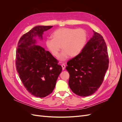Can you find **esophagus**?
<instances>
[{
  "mask_svg": "<svg viewBox=\"0 0 122 122\" xmlns=\"http://www.w3.org/2000/svg\"><path fill=\"white\" fill-rule=\"evenodd\" d=\"M61 67H62V70H64L65 68H66V66L65 64H62L61 65Z\"/></svg>",
  "mask_w": 122,
  "mask_h": 122,
  "instance_id": "obj_1",
  "label": "esophagus"
}]
</instances>
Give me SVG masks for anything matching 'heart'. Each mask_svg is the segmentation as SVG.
<instances>
[{
    "label": "heart",
    "mask_w": 122,
    "mask_h": 122,
    "mask_svg": "<svg viewBox=\"0 0 122 122\" xmlns=\"http://www.w3.org/2000/svg\"><path fill=\"white\" fill-rule=\"evenodd\" d=\"M52 37L46 38V47L54 56L57 57L61 46L63 49L58 59L65 61L71 55L75 56L81 52L87 41V34L82 28L63 27L54 31Z\"/></svg>",
    "instance_id": "1"
}]
</instances>
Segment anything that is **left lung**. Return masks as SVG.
<instances>
[{
	"instance_id": "left-lung-1",
	"label": "left lung",
	"mask_w": 122,
	"mask_h": 122,
	"mask_svg": "<svg viewBox=\"0 0 122 122\" xmlns=\"http://www.w3.org/2000/svg\"><path fill=\"white\" fill-rule=\"evenodd\" d=\"M94 36L80 54L67 62L69 86L81 97L93 94L102 84L108 68L106 44L103 36L93 30Z\"/></svg>"
}]
</instances>
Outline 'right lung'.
Here are the masks:
<instances>
[{
  "label": "right lung",
  "instance_id": "add662e5",
  "mask_svg": "<svg viewBox=\"0 0 122 122\" xmlns=\"http://www.w3.org/2000/svg\"><path fill=\"white\" fill-rule=\"evenodd\" d=\"M52 26H36L20 38L16 55V67L28 92L44 98L52 93L62 71L58 61L48 51L35 45L36 37L42 40L43 32Z\"/></svg>",
  "mask_w": 122,
  "mask_h": 122
}]
</instances>
